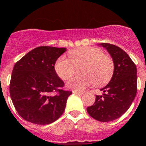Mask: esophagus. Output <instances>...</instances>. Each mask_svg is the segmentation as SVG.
Here are the masks:
<instances>
[{"label":"esophagus","mask_w":146,"mask_h":146,"mask_svg":"<svg viewBox=\"0 0 146 146\" xmlns=\"http://www.w3.org/2000/svg\"><path fill=\"white\" fill-rule=\"evenodd\" d=\"M73 93L74 94H76V95H82L83 94V92H76V91H73Z\"/></svg>","instance_id":"esophagus-1"}]
</instances>
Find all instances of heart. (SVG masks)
<instances>
[{
  "label": "heart",
  "instance_id": "1",
  "mask_svg": "<svg viewBox=\"0 0 146 146\" xmlns=\"http://www.w3.org/2000/svg\"><path fill=\"white\" fill-rule=\"evenodd\" d=\"M70 60L61 56L54 64L57 75L63 80L70 79L75 72V66L83 64L81 69L82 76L70 79L67 87L75 91H83L94 84L100 86L107 83L114 73L115 64L112 58L104 54L98 47H82L69 52Z\"/></svg>",
  "mask_w": 146,
  "mask_h": 146
}]
</instances>
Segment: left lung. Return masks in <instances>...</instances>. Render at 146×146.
Returning <instances> with one entry per match:
<instances>
[{
    "instance_id": "obj_1",
    "label": "left lung",
    "mask_w": 146,
    "mask_h": 146,
    "mask_svg": "<svg viewBox=\"0 0 146 146\" xmlns=\"http://www.w3.org/2000/svg\"><path fill=\"white\" fill-rule=\"evenodd\" d=\"M114 61L115 69L110 82L96 95L94 104L87 108L92 118L102 122L115 120L128 110L137 91V67L128 54L118 46L100 43Z\"/></svg>"
}]
</instances>
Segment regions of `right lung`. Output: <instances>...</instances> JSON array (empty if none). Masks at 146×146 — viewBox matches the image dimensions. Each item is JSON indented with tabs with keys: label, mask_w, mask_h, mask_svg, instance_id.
Here are the masks:
<instances>
[{
	"label": "right lung",
	"mask_w": 146,
	"mask_h": 146,
	"mask_svg": "<svg viewBox=\"0 0 146 146\" xmlns=\"http://www.w3.org/2000/svg\"><path fill=\"white\" fill-rule=\"evenodd\" d=\"M66 49L36 47L14 65L9 94L15 109L25 120L48 124L63 114L72 92L62 89L64 83L57 75L54 64Z\"/></svg>",
	"instance_id": "1"
}]
</instances>
